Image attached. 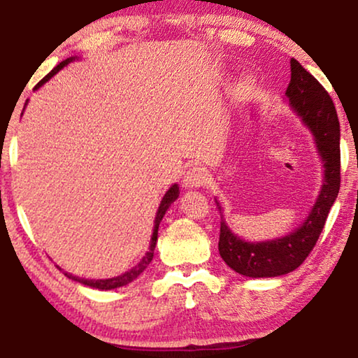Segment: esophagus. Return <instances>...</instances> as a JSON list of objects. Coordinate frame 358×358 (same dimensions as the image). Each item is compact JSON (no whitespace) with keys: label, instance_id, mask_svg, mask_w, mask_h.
Returning a JSON list of instances; mask_svg holds the SVG:
<instances>
[{"label":"esophagus","instance_id":"obj_1","mask_svg":"<svg viewBox=\"0 0 358 358\" xmlns=\"http://www.w3.org/2000/svg\"><path fill=\"white\" fill-rule=\"evenodd\" d=\"M208 177L209 175L204 169L193 167L185 173L183 185H185V188H199V186L208 183Z\"/></svg>","mask_w":358,"mask_h":358}]
</instances>
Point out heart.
Segmentation results:
<instances>
[{"label":"heart","instance_id":"obj_1","mask_svg":"<svg viewBox=\"0 0 358 358\" xmlns=\"http://www.w3.org/2000/svg\"><path fill=\"white\" fill-rule=\"evenodd\" d=\"M250 87H251V83L248 79L243 80V83L240 84V95H246L250 92Z\"/></svg>","mask_w":358,"mask_h":358}]
</instances>
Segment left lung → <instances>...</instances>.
Here are the masks:
<instances>
[{
  "label": "left lung",
  "mask_w": 358,
  "mask_h": 358,
  "mask_svg": "<svg viewBox=\"0 0 358 358\" xmlns=\"http://www.w3.org/2000/svg\"><path fill=\"white\" fill-rule=\"evenodd\" d=\"M287 99L313 134L324 167L320 196L303 224L292 234L268 241H245L229 229L219 206V253L235 273L246 278H278L299 268L315 248L341 186V129L336 107L326 89L296 59H290Z\"/></svg>",
  "instance_id": "obj_1"
}]
</instances>
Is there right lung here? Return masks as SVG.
I'll list each match as a JSON object with an SVG mask.
<instances>
[{"label": "right lung", "mask_w": 358, "mask_h": 358, "mask_svg": "<svg viewBox=\"0 0 358 358\" xmlns=\"http://www.w3.org/2000/svg\"><path fill=\"white\" fill-rule=\"evenodd\" d=\"M73 59H74V58L64 59V62L59 63L57 68H53L52 71H50V73L47 74V76H45L42 80H40V83H38L37 85H35V90H37L38 87H42V85H43L45 83H47L48 79H52V78L55 76V74H57V73L59 71V69H63L64 66H66L68 63H71ZM178 194H180L178 185H172V186H170V189L167 191V193H165L162 201H160L157 215H155V220H154V231H152V236H150L149 251H148V253H145L144 258L139 261V264L134 266L133 269H129L128 273L118 275V278H112V279H97V280H95V279H80V278H78V275H73V274H68V273H64V274H66L69 279H73V280H76V282H80V284H84V285L92 287V289H100V290H112V289H117V287L128 285L129 282H133L136 278H138V275H139L141 273H143V271H144L145 268H148L150 261H152V258H154V250H155V243H157L159 224H160V220H162V217L165 215V213H167V209L170 208V204H172L173 201L178 198Z\"/></svg>", "instance_id": "right-lung-1"}]
</instances>
